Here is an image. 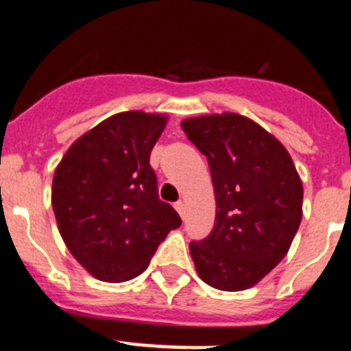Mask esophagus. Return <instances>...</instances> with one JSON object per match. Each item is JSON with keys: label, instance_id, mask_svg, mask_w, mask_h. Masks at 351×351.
<instances>
[{"label": "esophagus", "instance_id": "1", "mask_svg": "<svg viewBox=\"0 0 351 351\" xmlns=\"http://www.w3.org/2000/svg\"><path fill=\"white\" fill-rule=\"evenodd\" d=\"M176 210H178L179 213V216H181V218H184V214H186V204L182 202V200H179V202H176Z\"/></svg>", "mask_w": 351, "mask_h": 351}]
</instances>
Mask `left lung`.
I'll return each mask as SVG.
<instances>
[{
	"mask_svg": "<svg viewBox=\"0 0 351 351\" xmlns=\"http://www.w3.org/2000/svg\"><path fill=\"white\" fill-rule=\"evenodd\" d=\"M207 158L216 197L214 228L190 244L198 276L225 291L246 290L285 258L302 219V182L274 135L239 114L181 123Z\"/></svg>",
	"mask_w": 351,
	"mask_h": 351,
	"instance_id": "obj_1",
	"label": "left lung"
}]
</instances>
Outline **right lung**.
<instances>
[{
  "label": "right lung",
  "mask_w": 351,
  "mask_h": 351,
  "mask_svg": "<svg viewBox=\"0 0 351 351\" xmlns=\"http://www.w3.org/2000/svg\"><path fill=\"white\" fill-rule=\"evenodd\" d=\"M167 125L161 114L119 112L70 145L52 179V209L70 253L96 280L121 283L147 269L181 226L158 197L149 156Z\"/></svg>",
  "instance_id": "add662e5"
}]
</instances>
